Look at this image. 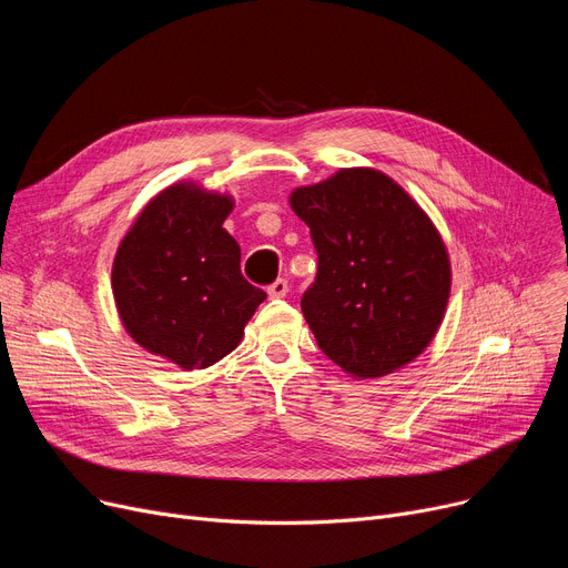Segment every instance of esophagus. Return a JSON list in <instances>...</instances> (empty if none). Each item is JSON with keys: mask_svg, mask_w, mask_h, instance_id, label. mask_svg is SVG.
Segmentation results:
<instances>
[{"mask_svg": "<svg viewBox=\"0 0 568 568\" xmlns=\"http://www.w3.org/2000/svg\"><path fill=\"white\" fill-rule=\"evenodd\" d=\"M266 292H268V296H272V300H283V296L287 294V281L285 278H276L272 285L266 287Z\"/></svg>", "mask_w": 568, "mask_h": 568, "instance_id": "1", "label": "esophagus"}]
</instances>
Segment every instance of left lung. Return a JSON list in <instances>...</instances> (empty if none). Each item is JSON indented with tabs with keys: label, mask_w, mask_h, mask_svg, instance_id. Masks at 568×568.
<instances>
[{
	"label": "left lung",
	"mask_w": 568,
	"mask_h": 568,
	"mask_svg": "<svg viewBox=\"0 0 568 568\" xmlns=\"http://www.w3.org/2000/svg\"><path fill=\"white\" fill-rule=\"evenodd\" d=\"M317 274L302 311L320 349L352 377H382L433 341L452 290L444 242L424 209L371 168L296 189Z\"/></svg>",
	"instance_id": "1"
}]
</instances>
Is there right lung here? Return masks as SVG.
Masks as SVG:
<instances>
[{
  "instance_id": "obj_1",
  "label": "right lung",
  "mask_w": 568,
  "mask_h": 568,
  "mask_svg": "<svg viewBox=\"0 0 568 568\" xmlns=\"http://www.w3.org/2000/svg\"><path fill=\"white\" fill-rule=\"evenodd\" d=\"M227 195L174 184L149 202L119 244L112 292L126 332L186 371L230 354L266 292L242 276L225 232Z\"/></svg>"
}]
</instances>
